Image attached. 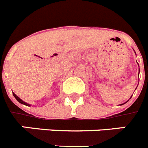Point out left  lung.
I'll return each instance as SVG.
<instances>
[{"mask_svg":"<svg viewBox=\"0 0 148 148\" xmlns=\"http://www.w3.org/2000/svg\"><path fill=\"white\" fill-rule=\"evenodd\" d=\"M138 74H139V73H138ZM131 97H132V96H131ZM131 97H130V99H131ZM126 102H127V101H126ZM126 102H125V103H126Z\"/></svg>","mask_w":148,"mask_h":148,"instance_id":"1","label":"left lung"}]
</instances>
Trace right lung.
I'll use <instances>...</instances> for the list:
<instances>
[{
    "label": "right lung",
    "mask_w": 148,
    "mask_h": 148,
    "mask_svg": "<svg viewBox=\"0 0 148 148\" xmlns=\"http://www.w3.org/2000/svg\"><path fill=\"white\" fill-rule=\"evenodd\" d=\"M12 94H13V95H14V97H15V99H16V100L18 101V102H19V103H21V104H24V105H26V106H29V104H27V103H26L25 101H23V100H21V99L20 98L18 97V95H15V94L14 93V92H12Z\"/></svg>",
    "instance_id": "1"
}]
</instances>
